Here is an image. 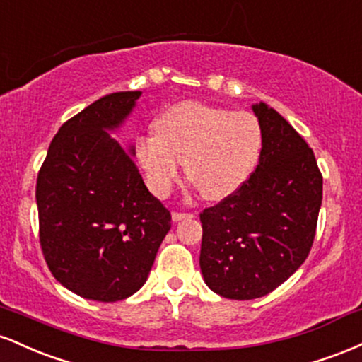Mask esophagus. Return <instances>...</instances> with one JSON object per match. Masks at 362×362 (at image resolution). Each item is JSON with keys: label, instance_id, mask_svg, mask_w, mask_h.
Returning a JSON list of instances; mask_svg holds the SVG:
<instances>
[{"label": "esophagus", "instance_id": "esophagus-1", "mask_svg": "<svg viewBox=\"0 0 362 362\" xmlns=\"http://www.w3.org/2000/svg\"><path fill=\"white\" fill-rule=\"evenodd\" d=\"M190 218H194L192 213H178V211H173L172 213L173 221H182V219H190Z\"/></svg>", "mask_w": 362, "mask_h": 362}]
</instances>
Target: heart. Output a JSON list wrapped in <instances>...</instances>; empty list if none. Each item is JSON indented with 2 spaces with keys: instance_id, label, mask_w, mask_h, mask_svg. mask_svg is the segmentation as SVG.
I'll return each instance as SVG.
<instances>
[{
  "instance_id": "b5f03b06",
  "label": "heart",
  "mask_w": 362,
  "mask_h": 362,
  "mask_svg": "<svg viewBox=\"0 0 362 362\" xmlns=\"http://www.w3.org/2000/svg\"><path fill=\"white\" fill-rule=\"evenodd\" d=\"M262 126L250 112L182 102L156 119L155 136H141L136 155L156 194L170 192L185 163V177L207 201L242 187L260 158Z\"/></svg>"
}]
</instances>
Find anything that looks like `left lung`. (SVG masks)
Wrapping results in <instances>:
<instances>
[{
	"mask_svg": "<svg viewBox=\"0 0 362 362\" xmlns=\"http://www.w3.org/2000/svg\"><path fill=\"white\" fill-rule=\"evenodd\" d=\"M264 143L236 192L201 213L206 284L228 300H255L293 276L317 233L323 178L313 149L265 103L252 107Z\"/></svg>",
	"mask_w": 362,
	"mask_h": 362,
	"instance_id": "obj_1",
	"label": "left lung"
}]
</instances>
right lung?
Returning a JSON list of instances; mask_svg holds the SVG:
<instances>
[{
	"label": "right lung",
	"instance_id": "add662e5",
	"mask_svg": "<svg viewBox=\"0 0 362 362\" xmlns=\"http://www.w3.org/2000/svg\"><path fill=\"white\" fill-rule=\"evenodd\" d=\"M139 95H105L66 120L37 175L45 264L66 289L86 300L112 303L134 294L172 228L170 211L107 132L124 122Z\"/></svg>",
	"mask_w": 362,
	"mask_h": 362
}]
</instances>
